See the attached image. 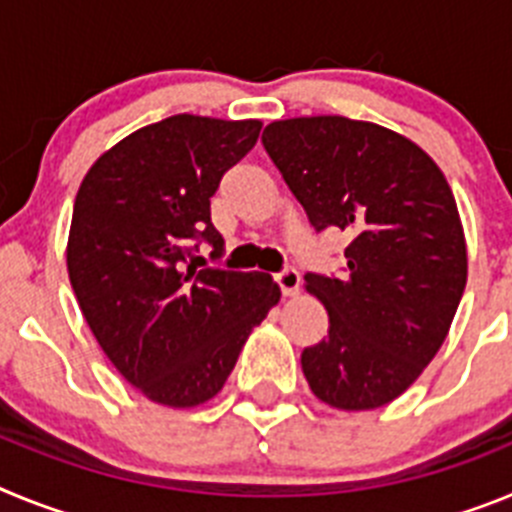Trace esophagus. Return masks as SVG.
I'll use <instances>...</instances> for the list:
<instances>
[{"label":"esophagus","mask_w":512,"mask_h":512,"mask_svg":"<svg viewBox=\"0 0 512 512\" xmlns=\"http://www.w3.org/2000/svg\"><path fill=\"white\" fill-rule=\"evenodd\" d=\"M274 282L279 284L282 295H287V297H292L300 292V274H297V269H292V266H287V269H282L279 274H274Z\"/></svg>","instance_id":"esophagus-1"}]
</instances>
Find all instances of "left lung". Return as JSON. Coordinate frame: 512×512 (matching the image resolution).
<instances>
[{
	"instance_id": "obj_1",
	"label": "left lung",
	"mask_w": 512,
	"mask_h": 512,
	"mask_svg": "<svg viewBox=\"0 0 512 512\" xmlns=\"http://www.w3.org/2000/svg\"><path fill=\"white\" fill-rule=\"evenodd\" d=\"M261 143L312 228L351 238L341 277L305 274L330 323L302 351L307 384L330 408H382L431 364L467 287L449 182L405 135L341 115L271 122Z\"/></svg>"
}]
</instances>
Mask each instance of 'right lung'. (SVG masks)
Segmentation results:
<instances>
[{"instance_id":"1","label":"right lung","mask_w":512,"mask_h":512,"mask_svg":"<svg viewBox=\"0 0 512 512\" xmlns=\"http://www.w3.org/2000/svg\"><path fill=\"white\" fill-rule=\"evenodd\" d=\"M259 130V120L166 117L102 153L76 194L66 248L74 295L107 359L158 405L215 397L282 297L269 274L197 256L200 243L210 259L223 256L210 197Z\"/></svg>"}]
</instances>
